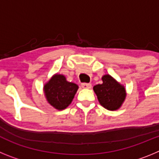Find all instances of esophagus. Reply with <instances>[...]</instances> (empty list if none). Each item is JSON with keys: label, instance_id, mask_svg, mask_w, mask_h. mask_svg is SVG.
<instances>
[{"label": "esophagus", "instance_id": "esophagus-1", "mask_svg": "<svg viewBox=\"0 0 159 159\" xmlns=\"http://www.w3.org/2000/svg\"><path fill=\"white\" fill-rule=\"evenodd\" d=\"M81 87L84 89H90L92 88V84H81Z\"/></svg>", "mask_w": 159, "mask_h": 159}]
</instances>
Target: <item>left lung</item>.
Returning a JSON list of instances; mask_svg holds the SVG:
<instances>
[{"label":"left lung","mask_w":159,"mask_h":159,"mask_svg":"<svg viewBox=\"0 0 159 159\" xmlns=\"http://www.w3.org/2000/svg\"><path fill=\"white\" fill-rule=\"evenodd\" d=\"M102 84L94 86L93 90L101 106L109 111H116L125 101L126 88L109 74L102 75Z\"/></svg>","instance_id":"1"}]
</instances>
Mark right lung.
Listing matches in <instances>:
<instances>
[{
	"instance_id": "right-lung-1",
	"label": "right lung",
	"mask_w": 159,
	"mask_h": 159,
	"mask_svg": "<svg viewBox=\"0 0 159 159\" xmlns=\"http://www.w3.org/2000/svg\"><path fill=\"white\" fill-rule=\"evenodd\" d=\"M78 88L76 84L68 82L64 75L57 73L43 85V89L49 104L61 111L71 104Z\"/></svg>"
}]
</instances>
